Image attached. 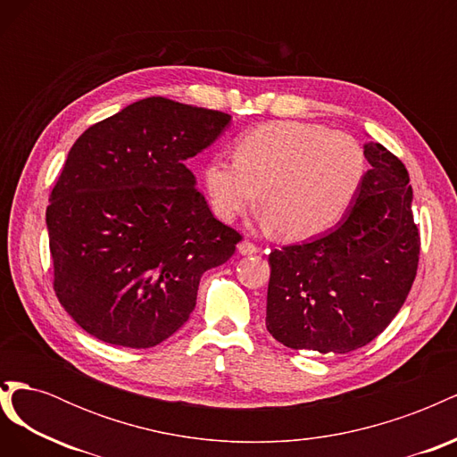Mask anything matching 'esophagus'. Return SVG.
<instances>
[{
    "label": "esophagus",
    "mask_w": 457,
    "mask_h": 457,
    "mask_svg": "<svg viewBox=\"0 0 457 457\" xmlns=\"http://www.w3.org/2000/svg\"><path fill=\"white\" fill-rule=\"evenodd\" d=\"M238 252H240L242 255H253V253L259 252V247H257L253 242H250V240H242V242L238 244Z\"/></svg>",
    "instance_id": "obj_1"
}]
</instances>
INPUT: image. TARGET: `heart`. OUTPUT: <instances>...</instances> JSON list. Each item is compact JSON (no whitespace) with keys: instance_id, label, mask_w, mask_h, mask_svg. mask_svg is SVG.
<instances>
[{"instance_id":"heart-1","label":"heart","mask_w":457,"mask_h":457,"mask_svg":"<svg viewBox=\"0 0 457 457\" xmlns=\"http://www.w3.org/2000/svg\"><path fill=\"white\" fill-rule=\"evenodd\" d=\"M354 137L318 123L270 121L242 135L234 160L213 156L204 181L213 213L230 220L257 198L280 237L305 240L329 230L351 210L366 177Z\"/></svg>"}]
</instances>
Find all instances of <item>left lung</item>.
Wrapping results in <instances>:
<instances>
[{"label":"left lung","mask_w":457,"mask_h":457,"mask_svg":"<svg viewBox=\"0 0 457 457\" xmlns=\"http://www.w3.org/2000/svg\"><path fill=\"white\" fill-rule=\"evenodd\" d=\"M341 223L324 237L269 255L267 329L289 349L349 353L391 324L418 272L410 175L379 143Z\"/></svg>","instance_id":"1"}]
</instances>
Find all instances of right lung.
<instances>
[{
    "instance_id": "right-lung-1",
    "label": "right lung",
    "mask_w": 457,
    "mask_h": 457,
    "mask_svg": "<svg viewBox=\"0 0 457 457\" xmlns=\"http://www.w3.org/2000/svg\"><path fill=\"white\" fill-rule=\"evenodd\" d=\"M228 123L148 96L78 137L46 220L53 289L89 336L156 347L195 311L202 274L232 257L242 237L213 217L185 165Z\"/></svg>"
}]
</instances>
